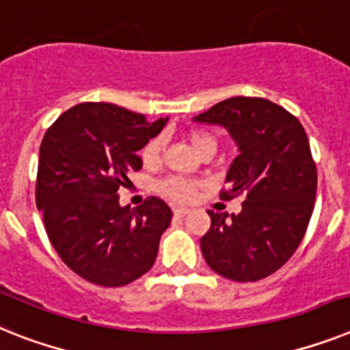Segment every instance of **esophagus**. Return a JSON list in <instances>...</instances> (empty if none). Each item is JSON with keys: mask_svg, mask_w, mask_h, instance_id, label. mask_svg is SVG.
<instances>
[{"mask_svg": "<svg viewBox=\"0 0 350 350\" xmlns=\"http://www.w3.org/2000/svg\"><path fill=\"white\" fill-rule=\"evenodd\" d=\"M173 213H175V216H186L189 209H186V207H173Z\"/></svg>", "mask_w": 350, "mask_h": 350, "instance_id": "1", "label": "esophagus"}]
</instances>
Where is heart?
I'll list each match as a JSON object with an SVG mask.
<instances>
[{
    "mask_svg": "<svg viewBox=\"0 0 350 350\" xmlns=\"http://www.w3.org/2000/svg\"><path fill=\"white\" fill-rule=\"evenodd\" d=\"M187 141H189V144L198 155H202L204 152H209V150L216 152V146H218L215 135L206 132V130H191L187 134ZM163 148L164 139L161 135H155L150 141H146L143 148H141V161H143L144 166L157 164L161 155H163ZM196 187H198V184L195 180H187V178L182 177H170L159 184V191L168 196V198H173V200L186 202L195 195Z\"/></svg>",
    "mask_w": 350,
    "mask_h": 350,
    "instance_id": "heart-1",
    "label": "heart"
}]
</instances>
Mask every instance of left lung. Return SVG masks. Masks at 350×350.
<instances>
[{
    "instance_id": "obj_1",
    "label": "left lung",
    "mask_w": 350,
    "mask_h": 350,
    "mask_svg": "<svg viewBox=\"0 0 350 350\" xmlns=\"http://www.w3.org/2000/svg\"><path fill=\"white\" fill-rule=\"evenodd\" d=\"M193 121L227 129L239 155L227 172L221 200L243 195L239 215L207 211L204 259L225 279L254 282L272 275L295 254L313 215L317 166L304 126L265 98L234 96Z\"/></svg>"
}]
</instances>
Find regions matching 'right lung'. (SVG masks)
I'll list each match as a JSON object with an SVG mask.
<instances>
[{
	"mask_svg": "<svg viewBox=\"0 0 350 350\" xmlns=\"http://www.w3.org/2000/svg\"><path fill=\"white\" fill-rule=\"evenodd\" d=\"M166 121L148 123L123 107L85 102L46 130L36 204L60 259L92 284H130L154 267L172 209L157 196L135 209L121 207L118 189L129 182V173L139 172L137 152Z\"/></svg>",
	"mask_w": 350,
	"mask_h": 350,
	"instance_id": "right-lung-1",
	"label": "right lung"
}]
</instances>
